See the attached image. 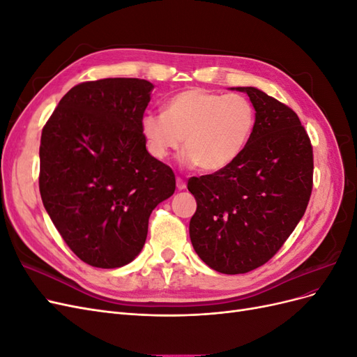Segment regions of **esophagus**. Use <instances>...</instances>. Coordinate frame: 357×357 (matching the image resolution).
<instances>
[{
  "label": "esophagus",
  "instance_id": "34e87169",
  "mask_svg": "<svg viewBox=\"0 0 357 357\" xmlns=\"http://www.w3.org/2000/svg\"><path fill=\"white\" fill-rule=\"evenodd\" d=\"M176 185H177V189H178V190H185V189H186V181L181 180L180 177H177Z\"/></svg>",
  "mask_w": 357,
  "mask_h": 357
}]
</instances>
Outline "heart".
Here are the masks:
<instances>
[{
	"label": "heart",
	"mask_w": 357,
	"mask_h": 357,
	"mask_svg": "<svg viewBox=\"0 0 357 357\" xmlns=\"http://www.w3.org/2000/svg\"><path fill=\"white\" fill-rule=\"evenodd\" d=\"M255 119L253 104L245 96L193 88L172 96L165 113H146L142 131L156 159H167L185 138L181 165L215 172L241 155L253 134Z\"/></svg>",
	"instance_id": "1"
}]
</instances>
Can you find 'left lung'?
I'll use <instances>...</instances> for the list:
<instances>
[{
    "mask_svg": "<svg viewBox=\"0 0 357 357\" xmlns=\"http://www.w3.org/2000/svg\"><path fill=\"white\" fill-rule=\"evenodd\" d=\"M253 134L229 167L192 177L189 234L197 255L222 274L266 264L304 215L312 189V147L298 114L252 86Z\"/></svg>",
    "mask_w": 357,
    "mask_h": 357,
    "instance_id": "left-lung-1",
    "label": "left lung"
}]
</instances>
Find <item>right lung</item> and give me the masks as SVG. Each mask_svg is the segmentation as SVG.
Here are the masks:
<instances>
[{"instance_id": "right-lung-1", "label": "right lung", "mask_w": 357, "mask_h": 357, "mask_svg": "<svg viewBox=\"0 0 357 357\" xmlns=\"http://www.w3.org/2000/svg\"><path fill=\"white\" fill-rule=\"evenodd\" d=\"M153 88L122 77L80 83L43 128V205L88 265L132 262L146 243L150 214L176 190L174 172L147 152L142 131Z\"/></svg>"}]
</instances>
